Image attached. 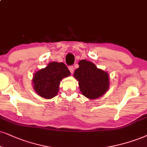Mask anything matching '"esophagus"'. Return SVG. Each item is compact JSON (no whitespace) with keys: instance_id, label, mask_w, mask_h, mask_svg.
<instances>
[{"instance_id":"esophagus-1","label":"esophagus","mask_w":147,"mask_h":147,"mask_svg":"<svg viewBox=\"0 0 147 147\" xmlns=\"http://www.w3.org/2000/svg\"><path fill=\"white\" fill-rule=\"evenodd\" d=\"M68 69H69L70 73H71V74L73 73V71H74V68H73V66H69V67H68Z\"/></svg>"}]
</instances>
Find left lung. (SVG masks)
Segmentation results:
<instances>
[{
  "label": "left lung",
  "instance_id": "8db88e82",
  "mask_svg": "<svg viewBox=\"0 0 147 147\" xmlns=\"http://www.w3.org/2000/svg\"><path fill=\"white\" fill-rule=\"evenodd\" d=\"M79 65L74 72V77L79 81L81 94L91 100L105 95L110 86L109 73L98 68L90 61L81 60Z\"/></svg>",
  "mask_w": 147,
  "mask_h": 147
}]
</instances>
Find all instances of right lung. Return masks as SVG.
Wrapping results in <instances>:
<instances>
[{
	"instance_id": "right-lung-1",
	"label": "right lung",
	"mask_w": 147,
	"mask_h": 147,
	"mask_svg": "<svg viewBox=\"0 0 147 147\" xmlns=\"http://www.w3.org/2000/svg\"><path fill=\"white\" fill-rule=\"evenodd\" d=\"M70 75L69 70L64 63L49 62L45 68L33 75V89L40 97L51 99L57 95L60 81Z\"/></svg>"
}]
</instances>
